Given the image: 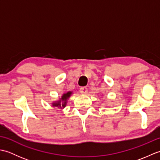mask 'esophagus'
<instances>
[{
    "label": "esophagus",
    "mask_w": 160,
    "mask_h": 160,
    "mask_svg": "<svg viewBox=\"0 0 160 160\" xmlns=\"http://www.w3.org/2000/svg\"><path fill=\"white\" fill-rule=\"evenodd\" d=\"M80 93H82V94H86L87 93L88 89H87V88L85 87H82L80 88Z\"/></svg>",
    "instance_id": "esophagus-1"
}]
</instances>
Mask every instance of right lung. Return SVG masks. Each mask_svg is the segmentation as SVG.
<instances>
[{
  "label": "right lung",
  "instance_id": "obj_1",
  "mask_svg": "<svg viewBox=\"0 0 160 160\" xmlns=\"http://www.w3.org/2000/svg\"><path fill=\"white\" fill-rule=\"evenodd\" d=\"M72 93V92H71V91H69V92H67L66 93H64L62 95V98H61L60 100L59 101H57L56 102H54L53 103V107H64L66 106V104H67V100L71 96V94ZM62 101V104H61V102Z\"/></svg>",
  "mask_w": 160,
  "mask_h": 160
}]
</instances>
